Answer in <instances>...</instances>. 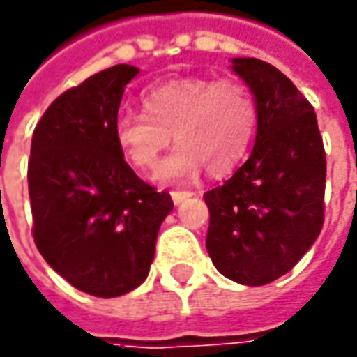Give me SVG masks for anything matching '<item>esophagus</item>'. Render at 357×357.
Instances as JSON below:
<instances>
[{
	"label": "esophagus",
	"instance_id": "34e87169",
	"mask_svg": "<svg viewBox=\"0 0 357 357\" xmlns=\"http://www.w3.org/2000/svg\"><path fill=\"white\" fill-rule=\"evenodd\" d=\"M195 193L193 191H172V201H174V205H179V203H183L188 197H193Z\"/></svg>",
	"mask_w": 357,
	"mask_h": 357
}]
</instances>
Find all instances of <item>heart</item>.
<instances>
[{
    "label": "heart",
    "mask_w": 357,
    "mask_h": 357,
    "mask_svg": "<svg viewBox=\"0 0 357 357\" xmlns=\"http://www.w3.org/2000/svg\"><path fill=\"white\" fill-rule=\"evenodd\" d=\"M142 107L119 111L113 137L127 162L148 169L174 135L178 148L154 174L162 183L185 181L203 166L215 178L227 176L244 160L258 127L256 99L238 79H166L144 89Z\"/></svg>",
    "instance_id": "1"
}]
</instances>
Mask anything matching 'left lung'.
I'll return each mask as SVG.
<instances>
[{"instance_id":"obj_1","label":"left lung","mask_w":357,"mask_h":357,"mask_svg":"<svg viewBox=\"0 0 357 357\" xmlns=\"http://www.w3.org/2000/svg\"><path fill=\"white\" fill-rule=\"evenodd\" d=\"M230 70L258 105L248 160L207 191V252L240 285L285 275L321 234L326 160L317 115L289 77L258 58H232Z\"/></svg>"}]
</instances>
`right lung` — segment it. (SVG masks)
<instances>
[{
	"label": "right lung",
	"instance_id": "add662e5",
	"mask_svg": "<svg viewBox=\"0 0 357 357\" xmlns=\"http://www.w3.org/2000/svg\"><path fill=\"white\" fill-rule=\"evenodd\" d=\"M140 72L117 64L68 89L36 125L29 160L33 236L46 264L93 297H119L146 280L160 225L174 203L130 169L113 121Z\"/></svg>",
	"mask_w": 357,
	"mask_h": 357
}]
</instances>
